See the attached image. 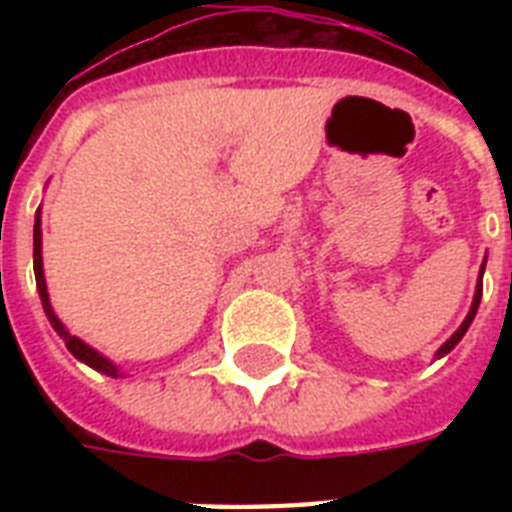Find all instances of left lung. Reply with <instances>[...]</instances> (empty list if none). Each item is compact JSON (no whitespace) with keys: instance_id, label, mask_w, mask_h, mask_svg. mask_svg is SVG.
<instances>
[{"instance_id":"8db88e82","label":"left lung","mask_w":512,"mask_h":512,"mask_svg":"<svg viewBox=\"0 0 512 512\" xmlns=\"http://www.w3.org/2000/svg\"><path fill=\"white\" fill-rule=\"evenodd\" d=\"M484 265H486V263H484ZM484 265H481V276H484ZM481 292H484V281L478 279V284H476V297H473V305H470L468 316H465V321H462V324H460V329H457V332H454V335L449 337V340H446L444 345H441V348H438L436 358L446 356V353H449V350H452L454 345H457V342L462 340V337H465V332H468V327H470V324H473V319H476L478 303H481Z\"/></svg>"}]
</instances>
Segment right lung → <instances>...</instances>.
<instances>
[{"label":"right lung","mask_w":512,"mask_h":512,"mask_svg":"<svg viewBox=\"0 0 512 512\" xmlns=\"http://www.w3.org/2000/svg\"><path fill=\"white\" fill-rule=\"evenodd\" d=\"M34 276H36V289H39V297H42V305H44V313H47V319H50L52 329L58 332L60 337H63V342H66V348L74 353L82 364L92 366V369H98L100 374H108V377H122V372H119V366L114 364V361H108L103 353H98L95 348H90L87 342L79 340V337H74L71 332H68L66 327H63V321L55 316V311H52L50 305V295H47V284H44V268H42V220H39V212H36V220H34Z\"/></svg>","instance_id":"obj_1"}]
</instances>
